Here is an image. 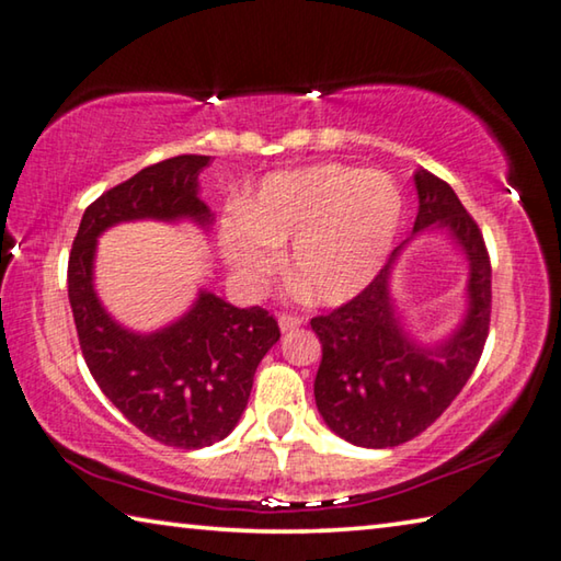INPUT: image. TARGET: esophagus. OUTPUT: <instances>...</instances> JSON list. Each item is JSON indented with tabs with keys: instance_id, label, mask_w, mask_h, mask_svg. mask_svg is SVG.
<instances>
[{
	"instance_id": "obj_1",
	"label": "esophagus",
	"mask_w": 561,
	"mask_h": 561,
	"mask_svg": "<svg viewBox=\"0 0 561 561\" xmlns=\"http://www.w3.org/2000/svg\"><path fill=\"white\" fill-rule=\"evenodd\" d=\"M299 324H301V317H297V314H279V329H282V332L297 329Z\"/></svg>"
}]
</instances>
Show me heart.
<instances>
[{
  "label": "heart",
  "instance_id": "b5f03b06",
  "mask_svg": "<svg viewBox=\"0 0 561 561\" xmlns=\"http://www.w3.org/2000/svg\"><path fill=\"white\" fill-rule=\"evenodd\" d=\"M404 215L397 182L379 169L314 164L270 176L249 211L221 227V252L249 287L291 247V277L319 305H342L377 277Z\"/></svg>",
  "mask_w": 561,
  "mask_h": 561
}]
</instances>
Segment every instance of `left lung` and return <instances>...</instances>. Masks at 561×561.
Returning a JSON list of instances; mask_svg holds the SVG:
<instances>
[{
	"mask_svg": "<svg viewBox=\"0 0 561 561\" xmlns=\"http://www.w3.org/2000/svg\"><path fill=\"white\" fill-rule=\"evenodd\" d=\"M420 211L414 234L426 227L447 229L469 262L467 314L449 340L416 344L404 332L389 297V262L357 297L314 317L322 362L314 399L329 430L367 449L399 447L442 416L472 377L482 357L492 314V264L472 215L451 186L426 169L414 174Z\"/></svg>",
	"mask_w": 561,
	"mask_h": 561,
	"instance_id": "8db88e82",
	"label": "left lung"
}]
</instances>
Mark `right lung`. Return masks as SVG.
Masks as SVG:
<instances>
[{"label":"right lung","instance_id":"obj_1","mask_svg":"<svg viewBox=\"0 0 561 561\" xmlns=\"http://www.w3.org/2000/svg\"><path fill=\"white\" fill-rule=\"evenodd\" d=\"M204 167L209 157L180 154L104 192L84 209L67 266L79 346L94 381L139 432L176 449L209 447L234 430L254 371L279 340L277 319L199 291L174 324L137 334L104 312L92 266L96 237L119 221L192 219L207 229L211 211L197 197Z\"/></svg>","mask_w":561,"mask_h":561}]
</instances>
